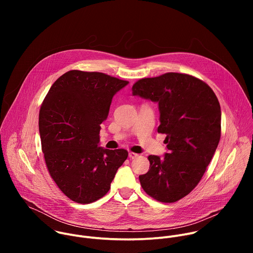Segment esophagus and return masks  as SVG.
<instances>
[{
  "mask_svg": "<svg viewBox=\"0 0 253 253\" xmlns=\"http://www.w3.org/2000/svg\"><path fill=\"white\" fill-rule=\"evenodd\" d=\"M139 155L137 153H134V152H129V158L130 159H134V158H137Z\"/></svg>",
  "mask_w": 253,
  "mask_h": 253,
  "instance_id": "1",
  "label": "esophagus"
}]
</instances>
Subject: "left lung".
I'll return each instance as SVG.
<instances>
[{"label": "left lung", "instance_id": "obj_1", "mask_svg": "<svg viewBox=\"0 0 253 253\" xmlns=\"http://www.w3.org/2000/svg\"><path fill=\"white\" fill-rule=\"evenodd\" d=\"M133 95L158 102V133L168 153L148 156L149 171L139 176L143 190L157 201L173 203L199 183L221 136V110L213 90L202 80L181 73H165L138 80Z\"/></svg>", "mask_w": 253, "mask_h": 253}]
</instances>
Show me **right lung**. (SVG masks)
I'll list each match as a JSON object with an SVG mask.
<instances>
[{"label":"right lung","instance_id":"add662e5","mask_svg":"<svg viewBox=\"0 0 253 253\" xmlns=\"http://www.w3.org/2000/svg\"><path fill=\"white\" fill-rule=\"evenodd\" d=\"M129 82L100 72L71 70L59 77L39 113L46 166L60 190L71 200L92 203L109 191L125 149L98 146L101 123L113 96Z\"/></svg>","mask_w":253,"mask_h":253}]
</instances>
